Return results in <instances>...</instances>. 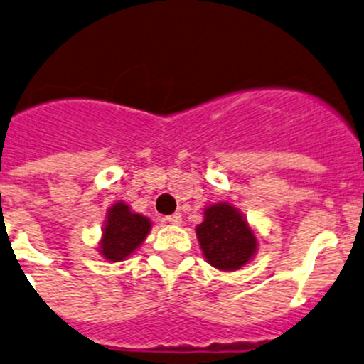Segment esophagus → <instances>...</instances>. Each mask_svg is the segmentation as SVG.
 Here are the masks:
<instances>
[{
    "instance_id": "esophagus-1",
    "label": "esophagus",
    "mask_w": 364,
    "mask_h": 364,
    "mask_svg": "<svg viewBox=\"0 0 364 364\" xmlns=\"http://www.w3.org/2000/svg\"><path fill=\"white\" fill-rule=\"evenodd\" d=\"M165 222H168V224L178 225V224H181V222H182V215H181V213L168 215V217H165Z\"/></svg>"
}]
</instances>
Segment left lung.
Returning a JSON list of instances; mask_svg holds the SVG:
<instances>
[{
	"instance_id": "1",
	"label": "left lung",
	"mask_w": 364,
	"mask_h": 364,
	"mask_svg": "<svg viewBox=\"0 0 364 364\" xmlns=\"http://www.w3.org/2000/svg\"><path fill=\"white\" fill-rule=\"evenodd\" d=\"M196 236L206 262L220 271H237L248 264L259 243L243 213L229 203L205 210V220L196 228Z\"/></svg>"
}]
</instances>
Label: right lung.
Segmentation results:
<instances>
[{"label":"right lung","instance_id":"right-lung-1","mask_svg":"<svg viewBox=\"0 0 364 364\" xmlns=\"http://www.w3.org/2000/svg\"><path fill=\"white\" fill-rule=\"evenodd\" d=\"M149 230V218L132 212L127 203H116L107 212L99 252L111 262L124 260L144 243Z\"/></svg>","mask_w":364,"mask_h":364}]
</instances>
